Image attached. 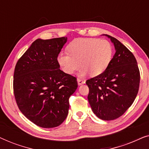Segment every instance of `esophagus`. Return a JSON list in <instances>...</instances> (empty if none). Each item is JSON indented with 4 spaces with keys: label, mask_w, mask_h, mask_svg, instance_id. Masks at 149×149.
Returning a JSON list of instances; mask_svg holds the SVG:
<instances>
[{
    "label": "esophagus",
    "mask_w": 149,
    "mask_h": 149,
    "mask_svg": "<svg viewBox=\"0 0 149 149\" xmlns=\"http://www.w3.org/2000/svg\"><path fill=\"white\" fill-rule=\"evenodd\" d=\"M77 81H78V85H81L83 84V83H85V81L83 80V79H79V78L77 79Z\"/></svg>",
    "instance_id": "obj_1"
}]
</instances>
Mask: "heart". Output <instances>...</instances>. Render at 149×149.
I'll list each match as a JSON object with an SVG mask.
<instances>
[{
    "label": "heart",
    "mask_w": 149,
    "mask_h": 149,
    "mask_svg": "<svg viewBox=\"0 0 149 149\" xmlns=\"http://www.w3.org/2000/svg\"><path fill=\"white\" fill-rule=\"evenodd\" d=\"M69 54H60L58 62L65 73L72 74L83 66L79 75L97 76L108 68L113 57L110 42L97 38H79L67 47ZM81 64H80V62Z\"/></svg>",
    "instance_id": "1"
}]
</instances>
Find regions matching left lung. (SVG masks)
<instances>
[{"label": "left lung", "mask_w": 149, "mask_h": 149, "mask_svg": "<svg viewBox=\"0 0 149 149\" xmlns=\"http://www.w3.org/2000/svg\"><path fill=\"white\" fill-rule=\"evenodd\" d=\"M111 38L116 52L103 73L86 81L88 98L93 113L111 121L123 115L138 94L140 75L133 54L117 38Z\"/></svg>", "instance_id": "obj_1"}]
</instances>
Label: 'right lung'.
<instances>
[{
  "label": "right lung",
  "instance_id": "1",
  "mask_svg": "<svg viewBox=\"0 0 149 149\" xmlns=\"http://www.w3.org/2000/svg\"><path fill=\"white\" fill-rule=\"evenodd\" d=\"M67 37L36 39L16 64L13 93L17 107L35 125L52 128L67 117L77 78L60 69L58 56Z\"/></svg>",
  "mask_w": 149,
  "mask_h": 149
}]
</instances>
